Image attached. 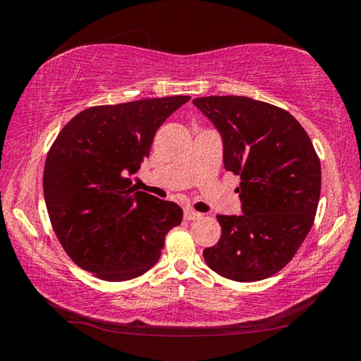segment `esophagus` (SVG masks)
<instances>
[{"mask_svg":"<svg viewBox=\"0 0 361 361\" xmlns=\"http://www.w3.org/2000/svg\"><path fill=\"white\" fill-rule=\"evenodd\" d=\"M199 218H202V215H200L199 212H195L192 209L185 210V219H188V221H194V219H199Z\"/></svg>","mask_w":361,"mask_h":361,"instance_id":"esophagus-1","label":"esophagus"}]
</instances>
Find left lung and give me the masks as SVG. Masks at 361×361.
Returning a JSON list of instances; mask_svg holds the SVG:
<instances>
[{
    "label": "left lung",
    "mask_w": 361,
    "mask_h": 361,
    "mask_svg": "<svg viewBox=\"0 0 361 361\" xmlns=\"http://www.w3.org/2000/svg\"><path fill=\"white\" fill-rule=\"evenodd\" d=\"M192 103L223 138L224 169L240 176L242 215H218L221 237L204 250L212 271L258 282L293 259L314 224L322 169L302 126L248 97H200Z\"/></svg>",
    "instance_id": "left-lung-1"
}]
</instances>
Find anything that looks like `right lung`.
Listing matches in <instances>:
<instances>
[{
  "instance_id": "right-lung-1",
  "label": "right lung",
  "mask_w": 361,
  "mask_h": 361,
  "mask_svg": "<svg viewBox=\"0 0 361 361\" xmlns=\"http://www.w3.org/2000/svg\"><path fill=\"white\" fill-rule=\"evenodd\" d=\"M191 99H146L87 108L49 151L42 189L66 255L99 279L124 282L156 264L183 210L132 183L159 127Z\"/></svg>"
}]
</instances>
